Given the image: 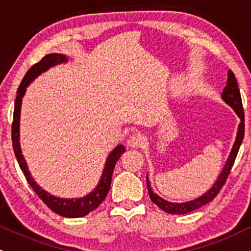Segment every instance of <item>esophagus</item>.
Listing matches in <instances>:
<instances>
[{"instance_id":"esophagus-1","label":"esophagus","mask_w":251,"mask_h":251,"mask_svg":"<svg viewBox=\"0 0 251 251\" xmlns=\"http://www.w3.org/2000/svg\"><path fill=\"white\" fill-rule=\"evenodd\" d=\"M145 143V137L141 133H135L128 138L127 146L131 149H137V147H141Z\"/></svg>"}]
</instances>
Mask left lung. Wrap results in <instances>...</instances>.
Returning a JSON list of instances; mask_svg holds the SVG:
<instances>
[{
    "instance_id": "1",
    "label": "left lung",
    "mask_w": 251,
    "mask_h": 251,
    "mask_svg": "<svg viewBox=\"0 0 251 251\" xmlns=\"http://www.w3.org/2000/svg\"><path fill=\"white\" fill-rule=\"evenodd\" d=\"M222 100L226 102V104L229 105L232 110L235 111V113L237 114L238 118L241 119L240 124H238L237 127V133L236 138H235V143L232 145L230 153H229V156L226 161L225 166H223L221 173H220L219 177H217L215 183L210 187L208 191L202 194L199 198L194 199V200L186 201V202H171L162 199L161 196L155 194L154 192L152 191V187H151L149 175L146 176V183H147V189H149V194L151 200H152L153 203H155L160 209H162L164 212L168 214H187L191 213L193 210L199 209V208L204 206V204L209 203L210 201H213L217 195V193L220 192V189L222 188L223 185H225L226 180H227L229 173H230V170L234 165L235 159H236L237 152L240 150L241 144L243 141L244 137V113H243V106H242V99H241V93L240 89H238L236 78H235V75L232 74L231 70L228 71V79H227V85L223 89V92L221 95Z\"/></svg>"
}]
</instances>
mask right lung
<instances>
[{"label":"right lung","mask_w":251,"mask_h":251,"mask_svg":"<svg viewBox=\"0 0 251 251\" xmlns=\"http://www.w3.org/2000/svg\"><path fill=\"white\" fill-rule=\"evenodd\" d=\"M63 63H68V57L63 53H49V55L44 56V58L41 62L36 63L29 69L24 76L23 80L21 81L19 90H17V97L15 100V108H14V120L13 126H11V138H13V147L15 156H16L19 165L22 170L23 174L25 175V179L34 189V192L38 195V198L50 208L52 212H55L58 215L63 217H83L89 214L92 210H95L99 204L106 198L108 191L111 187V180H112V174L114 166L117 161L119 160L120 155L125 152V147L124 145H118L116 149H113L112 152L107 155L106 162H105V167L102 170L100 180H99L98 185L96 186L92 192L89 194L83 196V198H75V199H64L58 198L50 194L49 192L44 191L41 186L37 185L34 177L31 176V173L28 170V165H26L25 159L22 154V149H21L20 143V119H21V106H22V99L25 95L26 87L32 83L35 78H37L39 75L43 72L48 71L52 66L63 64Z\"/></svg>","instance_id":"1"}]
</instances>
